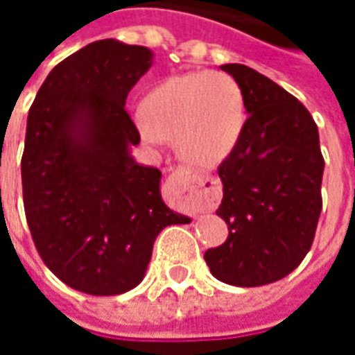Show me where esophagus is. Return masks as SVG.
Here are the masks:
<instances>
[{
	"label": "esophagus",
	"mask_w": 355,
	"mask_h": 355,
	"mask_svg": "<svg viewBox=\"0 0 355 355\" xmlns=\"http://www.w3.org/2000/svg\"><path fill=\"white\" fill-rule=\"evenodd\" d=\"M171 188L177 201L184 209L190 211H200L203 205H207V196H205V178L200 173L188 169V167H177L169 177Z\"/></svg>",
	"instance_id": "esophagus-1"
}]
</instances>
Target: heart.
Masks as SVG:
<instances>
[{"mask_svg": "<svg viewBox=\"0 0 355 355\" xmlns=\"http://www.w3.org/2000/svg\"><path fill=\"white\" fill-rule=\"evenodd\" d=\"M142 135L177 139L186 162L213 167L238 144L245 123L239 83L226 72H190L157 83L142 102Z\"/></svg>", "mask_w": 355, "mask_h": 355, "instance_id": "obj_1", "label": "heart"}]
</instances>
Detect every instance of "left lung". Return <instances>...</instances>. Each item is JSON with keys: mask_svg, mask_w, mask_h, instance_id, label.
<instances>
[{"mask_svg": "<svg viewBox=\"0 0 355 355\" xmlns=\"http://www.w3.org/2000/svg\"><path fill=\"white\" fill-rule=\"evenodd\" d=\"M238 81L249 117L238 144L218 165L228 224L223 245L203 259L216 279L259 287L291 274L312 247L321 213L323 155L304 104L243 64H224Z\"/></svg>", "mask_w": 355, "mask_h": 355, "instance_id": "left-lung-1", "label": "left lung"}]
</instances>
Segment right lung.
Listing matches in <instances>:
<instances>
[{"mask_svg": "<svg viewBox=\"0 0 355 355\" xmlns=\"http://www.w3.org/2000/svg\"><path fill=\"white\" fill-rule=\"evenodd\" d=\"M150 66L146 47L89 43L51 70L28 112V228L45 266L87 295L137 287L157 234L190 223L163 203L159 169L129 155L140 135L125 101Z\"/></svg>", "mask_w": 355, "mask_h": 355, "instance_id": "right-lung-1", "label": "right lung"}]
</instances>
